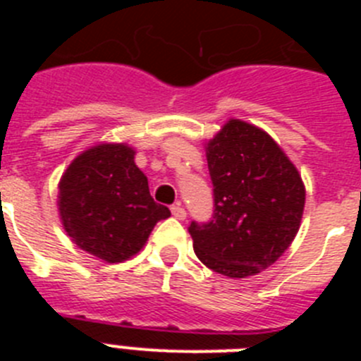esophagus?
<instances>
[{"label": "esophagus", "instance_id": "esophagus-1", "mask_svg": "<svg viewBox=\"0 0 361 361\" xmlns=\"http://www.w3.org/2000/svg\"><path fill=\"white\" fill-rule=\"evenodd\" d=\"M171 213H173V216L177 220L186 219V209H184L180 204H175V206H171Z\"/></svg>", "mask_w": 361, "mask_h": 361}]
</instances>
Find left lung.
<instances>
[{"instance_id":"left-lung-1","label":"left lung","mask_w":361,"mask_h":361,"mask_svg":"<svg viewBox=\"0 0 361 361\" xmlns=\"http://www.w3.org/2000/svg\"><path fill=\"white\" fill-rule=\"evenodd\" d=\"M215 212L188 231L200 262L229 279L275 264L295 240L305 188L298 170L264 130L229 119L206 146Z\"/></svg>"}]
</instances>
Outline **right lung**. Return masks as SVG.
Wrapping results in <instances>:
<instances>
[{
    "instance_id": "1",
    "label": "right lung",
    "mask_w": 361,
    "mask_h": 361,
    "mask_svg": "<svg viewBox=\"0 0 361 361\" xmlns=\"http://www.w3.org/2000/svg\"><path fill=\"white\" fill-rule=\"evenodd\" d=\"M135 149L103 142L79 153L59 180V216L66 235L86 253L116 264L145 247L153 226L171 215L149 195Z\"/></svg>"
}]
</instances>
